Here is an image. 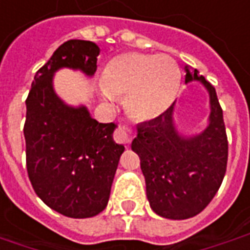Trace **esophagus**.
Wrapping results in <instances>:
<instances>
[{
    "label": "esophagus",
    "instance_id": "34e87169",
    "mask_svg": "<svg viewBox=\"0 0 250 250\" xmlns=\"http://www.w3.org/2000/svg\"><path fill=\"white\" fill-rule=\"evenodd\" d=\"M115 138L118 142L120 144H130L132 139V131H131V127L128 125H125V123H122V125H119V128L116 130V134H115Z\"/></svg>",
    "mask_w": 250,
    "mask_h": 250
}]
</instances>
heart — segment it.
I'll list each match as a JSON object with an SVG mask.
<instances>
[{
    "label": "heart",
    "mask_w": 250,
    "mask_h": 250,
    "mask_svg": "<svg viewBox=\"0 0 250 250\" xmlns=\"http://www.w3.org/2000/svg\"><path fill=\"white\" fill-rule=\"evenodd\" d=\"M179 84V68L167 54L123 53L105 67L101 94L108 103L125 98L127 113L150 120L172 103Z\"/></svg>",
    "instance_id": "1"
}]
</instances>
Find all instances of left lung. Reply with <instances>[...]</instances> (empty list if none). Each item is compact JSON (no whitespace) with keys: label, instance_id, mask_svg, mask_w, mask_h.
<instances>
[{"label":"left lung","instance_id":"left-lung-1","mask_svg":"<svg viewBox=\"0 0 250 250\" xmlns=\"http://www.w3.org/2000/svg\"><path fill=\"white\" fill-rule=\"evenodd\" d=\"M185 82L200 81L209 93V125L194 137H182L174 125V105L137 125L131 149L139 156L150 208L163 218L198 215L223 182L229 142L216 90L194 68L185 65Z\"/></svg>","mask_w":250,"mask_h":250}]
</instances>
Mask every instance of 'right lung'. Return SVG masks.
Instances as JSON below:
<instances>
[{
	"instance_id": "1",
	"label": "right lung",
	"mask_w": 250,
	"mask_h": 250,
	"mask_svg": "<svg viewBox=\"0 0 250 250\" xmlns=\"http://www.w3.org/2000/svg\"><path fill=\"white\" fill-rule=\"evenodd\" d=\"M98 54L94 42H64L38 69L25 100L23 131L30 182L47 207L68 218H91L105 209L125 152L113 141L115 123H98L86 106H68L54 93L57 69H81L93 76Z\"/></svg>"
}]
</instances>
